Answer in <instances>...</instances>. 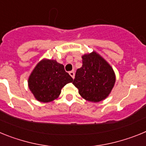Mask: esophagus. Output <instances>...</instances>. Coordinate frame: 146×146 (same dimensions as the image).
<instances>
[{
    "label": "esophagus",
    "mask_w": 146,
    "mask_h": 146,
    "mask_svg": "<svg viewBox=\"0 0 146 146\" xmlns=\"http://www.w3.org/2000/svg\"><path fill=\"white\" fill-rule=\"evenodd\" d=\"M69 74H70L71 77H72V78H73V79H74V71H71V72H69Z\"/></svg>",
    "instance_id": "1"
}]
</instances>
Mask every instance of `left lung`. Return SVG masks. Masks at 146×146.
<instances>
[{"label": "left lung", "instance_id": "1", "mask_svg": "<svg viewBox=\"0 0 146 146\" xmlns=\"http://www.w3.org/2000/svg\"><path fill=\"white\" fill-rule=\"evenodd\" d=\"M82 58V66L77 69L72 83L87 101H102L111 93L115 82L113 67L95 51L85 54Z\"/></svg>", "mask_w": 146, "mask_h": 146}]
</instances>
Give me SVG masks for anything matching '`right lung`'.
<instances>
[{"label": "right lung", "instance_id": "right-lung-1", "mask_svg": "<svg viewBox=\"0 0 146 146\" xmlns=\"http://www.w3.org/2000/svg\"><path fill=\"white\" fill-rule=\"evenodd\" d=\"M73 82L64 65L55 60H40L28 77V88L35 99L41 102H50L57 99L61 89Z\"/></svg>", "mask_w": 146, "mask_h": 146}]
</instances>
